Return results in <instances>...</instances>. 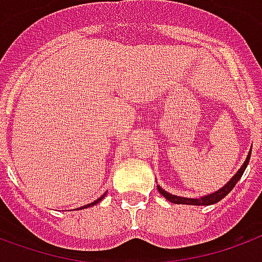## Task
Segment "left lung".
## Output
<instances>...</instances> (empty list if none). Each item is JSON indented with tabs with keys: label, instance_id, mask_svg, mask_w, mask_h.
I'll list each match as a JSON object with an SVG mask.
<instances>
[{
	"label": "left lung",
	"instance_id": "8db88e82",
	"mask_svg": "<svg viewBox=\"0 0 262 262\" xmlns=\"http://www.w3.org/2000/svg\"><path fill=\"white\" fill-rule=\"evenodd\" d=\"M250 156H251V150L249 151V154L246 157V161L243 162V165L240 166V169L234 173L230 180L226 183L225 186H222L220 190L214 191V193H210V194H205L201 195V197H195V199H189V197H180V195H175V194H170L166 190H164L160 185H157V189L160 191L161 194L165 197L166 200L170 201V203H173V204H189V205H211L215 204V203H218L224 199L225 195L229 194L230 190L233 189L236 183L239 182V179L243 175V172L246 170L247 165H249V161H250Z\"/></svg>",
	"mask_w": 262,
	"mask_h": 262
}]
</instances>
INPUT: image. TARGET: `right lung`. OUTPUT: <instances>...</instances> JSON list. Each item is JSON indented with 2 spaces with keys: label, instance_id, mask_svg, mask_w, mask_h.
Wrapping results in <instances>:
<instances>
[{
  "label": "right lung",
  "instance_id": "obj_1",
  "mask_svg": "<svg viewBox=\"0 0 262 262\" xmlns=\"http://www.w3.org/2000/svg\"><path fill=\"white\" fill-rule=\"evenodd\" d=\"M104 197H105V193H104V194H102L101 197H98V199H97L96 201H93V203H90V204L83 205V207H80V210H84V208H89V207H93V205H96L97 203H100V201H101L102 199H104Z\"/></svg>",
  "mask_w": 262,
  "mask_h": 262
}]
</instances>
